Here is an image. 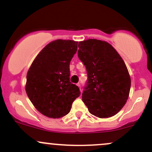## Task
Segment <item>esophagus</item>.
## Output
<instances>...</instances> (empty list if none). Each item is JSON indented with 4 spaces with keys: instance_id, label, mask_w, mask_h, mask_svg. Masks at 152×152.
Returning <instances> with one entry per match:
<instances>
[{
    "instance_id": "1",
    "label": "esophagus",
    "mask_w": 152,
    "mask_h": 152,
    "mask_svg": "<svg viewBox=\"0 0 152 152\" xmlns=\"http://www.w3.org/2000/svg\"><path fill=\"white\" fill-rule=\"evenodd\" d=\"M77 86H79V89H81V83H78V84H77Z\"/></svg>"
}]
</instances>
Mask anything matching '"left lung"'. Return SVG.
<instances>
[{
    "instance_id": "1",
    "label": "left lung",
    "mask_w": 152,
    "mask_h": 152,
    "mask_svg": "<svg viewBox=\"0 0 152 152\" xmlns=\"http://www.w3.org/2000/svg\"><path fill=\"white\" fill-rule=\"evenodd\" d=\"M78 57L84 64L87 81L82 100L93 115H116L125 105L131 89V77L124 61L105 41L89 39L79 42Z\"/></svg>"
}]
</instances>
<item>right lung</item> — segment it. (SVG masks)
<instances>
[{"instance_id": "1", "label": "right lung", "mask_w": 152, "mask_h": 152, "mask_svg": "<svg viewBox=\"0 0 152 152\" xmlns=\"http://www.w3.org/2000/svg\"><path fill=\"white\" fill-rule=\"evenodd\" d=\"M77 45L73 40L51 42L37 56L26 74V94L36 109L48 118L67 115L81 94L69 77L70 62Z\"/></svg>"}]
</instances>
